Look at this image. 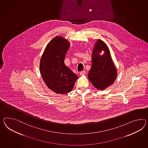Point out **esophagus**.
<instances>
[{
    "instance_id": "esophagus-1",
    "label": "esophagus",
    "mask_w": 148,
    "mask_h": 148,
    "mask_svg": "<svg viewBox=\"0 0 148 148\" xmlns=\"http://www.w3.org/2000/svg\"><path fill=\"white\" fill-rule=\"evenodd\" d=\"M85 74H86V71H83L80 72V76H83V75H84Z\"/></svg>"
}]
</instances>
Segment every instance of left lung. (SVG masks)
I'll return each mask as SVG.
<instances>
[{
    "mask_svg": "<svg viewBox=\"0 0 148 148\" xmlns=\"http://www.w3.org/2000/svg\"><path fill=\"white\" fill-rule=\"evenodd\" d=\"M103 50L102 56L99 53ZM117 76V70L106 43L98 40L92 51V66L88 74V79L95 88L103 90L113 84Z\"/></svg>",
    "mask_w": 148,
    "mask_h": 148,
    "instance_id": "obj_1",
    "label": "left lung"
}]
</instances>
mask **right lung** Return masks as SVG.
<instances>
[{
  "instance_id": "1",
  "label": "right lung",
  "mask_w": 148,
  "mask_h": 148,
  "mask_svg": "<svg viewBox=\"0 0 148 148\" xmlns=\"http://www.w3.org/2000/svg\"><path fill=\"white\" fill-rule=\"evenodd\" d=\"M69 47L67 40L57 36L48 44L41 58L40 70L42 79L56 93L70 92L78 78L64 62Z\"/></svg>"
}]
</instances>
